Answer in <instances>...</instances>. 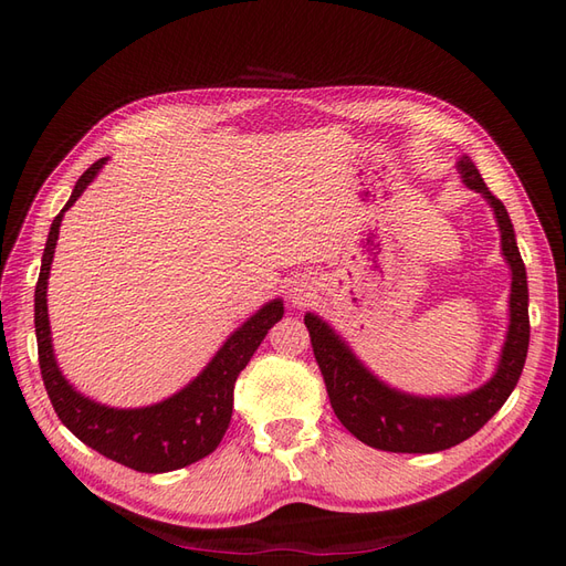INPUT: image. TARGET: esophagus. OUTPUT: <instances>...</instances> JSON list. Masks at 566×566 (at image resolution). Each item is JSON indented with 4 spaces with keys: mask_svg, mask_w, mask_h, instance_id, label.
Segmentation results:
<instances>
[{
    "mask_svg": "<svg viewBox=\"0 0 566 566\" xmlns=\"http://www.w3.org/2000/svg\"><path fill=\"white\" fill-rule=\"evenodd\" d=\"M295 300H302V293H300V297H295Z\"/></svg>",
    "mask_w": 566,
    "mask_h": 566,
    "instance_id": "esophagus-1",
    "label": "esophagus"
}]
</instances>
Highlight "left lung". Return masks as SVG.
Instances as JSON below:
<instances>
[{"instance_id": "left-lung-1", "label": "left lung", "mask_w": 566, "mask_h": 566, "mask_svg": "<svg viewBox=\"0 0 566 566\" xmlns=\"http://www.w3.org/2000/svg\"><path fill=\"white\" fill-rule=\"evenodd\" d=\"M458 167L462 181L491 202L501 227L503 254L512 269L510 328L499 370L484 387L453 399H420L394 391L358 364V358L333 333L328 323H323L314 314L304 316L316 364L337 420L358 441L368 443L373 449L391 453H437L470 439L499 413L512 389L517 387L526 361L528 287L526 269L515 243V229H512L505 205L489 191L472 160L462 156Z\"/></svg>"}]
</instances>
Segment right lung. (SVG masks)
<instances>
[{
  "instance_id": "right-lung-1",
  "label": "right lung",
  "mask_w": 566,
  "mask_h": 566,
  "mask_svg": "<svg viewBox=\"0 0 566 566\" xmlns=\"http://www.w3.org/2000/svg\"><path fill=\"white\" fill-rule=\"evenodd\" d=\"M104 163L106 158L96 160L77 179L71 200L56 214L46 238L42 269L35 287V333L40 370L56 416L82 443H87V447H92L101 455L136 472H172L210 455L219 447V441L231 422L233 387L238 375L248 366L256 347L262 345L271 325L283 318V302L273 300L262 306L260 312L245 321L227 339V345L217 352L208 368L191 385L184 387L179 394L163 403L125 410L101 406L77 394L65 382L56 366L54 349H51L46 279L51 260H54L63 212L82 196V191L90 186Z\"/></svg>"
}]
</instances>
